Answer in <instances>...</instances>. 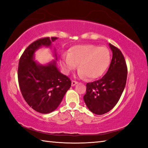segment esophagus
<instances>
[{"label": "esophagus", "instance_id": "34e87169", "mask_svg": "<svg viewBox=\"0 0 148 148\" xmlns=\"http://www.w3.org/2000/svg\"><path fill=\"white\" fill-rule=\"evenodd\" d=\"M77 83H78V82L75 81H72V82H71V85L73 86H73L75 85L76 84H77Z\"/></svg>", "mask_w": 148, "mask_h": 148}]
</instances>
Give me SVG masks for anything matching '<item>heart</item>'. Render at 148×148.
I'll return each mask as SVG.
<instances>
[{"mask_svg": "<svg viewBox=\"0 0 148 148\" xmlns=\"http://www.w3.org/2000/svg\"><path fill=\"white\" fill-rule=\"evenodd\" d=\"M110 51L106 47L93 44L77 45L69 49L68 53L61 57V65L65 74L76 69L78 65V75L94 79L101 77L110 65Z\"/></svg>", "mask_w": 148, "mask_h": 148, "instance_id": "heart-1", "label": "heart"}]
</instances>
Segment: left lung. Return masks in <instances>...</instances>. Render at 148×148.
I'll use <instances>...</instances> for the list:
<instances>
[{
    "label": "left lung",
    "instance_id": "8db88e82",
    "mask_svg": "<svg viewBox=\"0 0 148 148\" xmlns=\"http://www.w3.org/2000/svg\"><path fill=\"white\" fill-rule=\"evenodd\" d=\"M112 58L106 73L99 80L87 83L84 101L90 112L101 115L114 107L126 86L127 67L126 61L117 47L109 44Z\"/></svg>",
    "mask_w": 148,
    "mask_h": 148
}]
</instances>
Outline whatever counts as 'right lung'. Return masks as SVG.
I'll return each mask as SVG.
<instances>
[{
	"mask_svg": "<svg viewBox=\"0 0 148 148\" xmlns=\"http://www.w3.org/2000/svg\"><path fill=\"white\" fill-rule=\"evenodd\" d=\"M58 38L38 40L25 49L19 61L18 78L20 90L25 101L37 112L48 114L58 107L71 81L61 73L57 67L58 56L54 48L55 60L47 64L35 61V53L42 47L51 48V43Z\"/></svg>",
	"mask_w": 148,
	"mask_h": 148,
	"instance_id": "right-lung-1",
	"label": "right lung"
}]
</instances>
